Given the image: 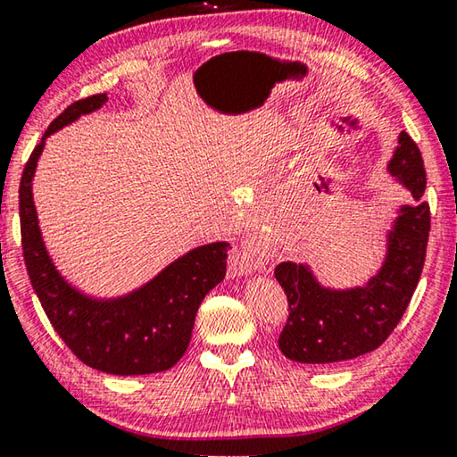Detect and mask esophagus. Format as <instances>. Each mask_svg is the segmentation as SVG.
Returning <instances> with one entry per match:
<instances>
[{"label": "esophagus", "mask_w": 457, "mask_h": 457, "mask_svg": "<svg viewBox=\"0 0 457 457\" xmlns=\"http://www.w3.org/2000/svg\"><path fill=\"white\" fill-rule=\"evenodd\" d=\"M231 266H234L236 274H252V272H266L268 270V258L262 252L260 242L256 239H245L239 244V247L231 258Z\"/></svg>", "instance_id": "1"}]
</instances>
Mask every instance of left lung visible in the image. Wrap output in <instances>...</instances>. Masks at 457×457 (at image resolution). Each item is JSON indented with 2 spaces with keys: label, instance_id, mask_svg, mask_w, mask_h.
Masks as SVG:
<instances>
[{
  "label": "left lung",
  "instance_id": "8db88e82",
  "mask_svg": "<svg viewBox=\"0 0 457 457\" xmlns=\"http://www.w3.org/2000/svg\"><path fill=\"white\" fill-rule=\"evenodd\" d=\"M389 173L411 193L415 205H401L386 234L383 266L365 286L335 290L316 280L306 264L282 262L276 280L288 298V320L278 345L284 357L306 365H337L381 346L420 282L431 228L421 153L407 133L389 161Z\"/></svg>",
  "mask_w": 457,
  "mask_h": 457
}]
</instances>
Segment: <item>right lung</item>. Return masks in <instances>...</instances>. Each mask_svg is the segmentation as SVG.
<instances>
[{"instance_id":"right-lung-1","label":"right lung","mask_w":457,"mask_h":457,"mask_svg":"<svg viewBox=\"0 0 457 457\" xmlns=\"http://www.w3.org/2000/svg\"><path fill=\"white\" fill-rule=\"evenodd\" d=\"M108 100L95 95L52 120L29 154L20 183L21 247L29 282L46 316L84 365L111 375H149L171 369L187 351L197 308L226 278L228 242L199 245L171 262L141 288L119 298H92L64 280L46 250L32 195V181L46 138Z\"/></svg>"}]
</instances>
